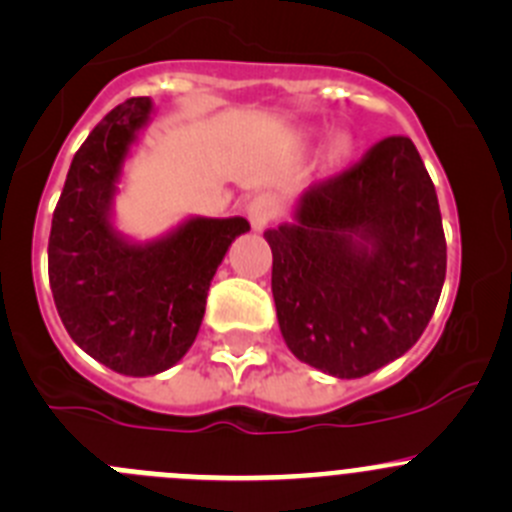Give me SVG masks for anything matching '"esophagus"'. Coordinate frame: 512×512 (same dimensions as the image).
Instances as JSON below:
<instances>
[{
    "label": "esophagus",
    "mask_w": 512,
    "mask_h": 512,
    "mask_svg": "<svg viewBox=\"0 0 512 512\" xmlns=\"http://www.w3.org/2000/svg\"><path fill=\"white\" fill-rule=\"evenodd\" d=\"M247 214H250L252 227L262 229V227H267L272 219L278 217V202H275L270 194H260V197H255L250 202V209H247Z\"/></svg>",
    "instance_id": "34e87169"
}]
</instances>
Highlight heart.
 Returning a JSON list of instances; mask_svg holds the SVG:
<instances>
[{
	"label": "heart",
	"instance_id": "heart-1",
	"mask_svg": "<svg viewBox=\"0 0 512 512\" xmlns=\"http://www.w3.org/2000/svg\"><path fill=\"white\" fill-rule=\"evenodd\" d=\"M346 148H348L346 138H336V141H333V154H336V156L346 154Z\"/></svg>",
	"mask_w": 512,
	"mask_h": 512
}]
</instances>
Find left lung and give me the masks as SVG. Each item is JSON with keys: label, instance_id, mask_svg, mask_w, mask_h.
<instances>
[{"label": "left lung", "instance_id": "8db88e82", "mask_svg": "<svg viewBox=\"0 0 512 512\" xmlns=\"http://www.w3.org/2000/svg\"><path fill=\"white\" fill-rule=\"evenodd\" d=\"M265 240L285 343L338 379L404 356L437 308L447 242L437 191L407 136L310 184L295 222Z\"/></svg>", "mask_w": 512, "mask_h": 512}]
</instances>
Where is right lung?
<instances>
[{"mask_svg":"<svg viewBox=\"0 0 512 512\" xmlns=\"http://www.w3.org/2000/svg\"><path fill=\"white\" fill-rule=\"evenodd\" d=\"M148 113L151 100L128 98L90 131L73 156L47 245L65 331L95 361L126 376H154L189 351L214 272L234 237L250 229L242 217H197L148 245L116 234L111 199Z\"/></svg>","mask_w":512,"mask_h":512,"instance_id":"right-lung-1","label":"right lung"}]
</instances>
